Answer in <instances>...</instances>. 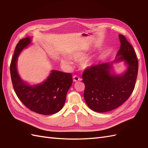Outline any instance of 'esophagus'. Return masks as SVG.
<instances>
[{"label":"esophagus","mask_w":148,"mask_h":148,"mask_svg":"<svg viewBox=\"0 0 148 148\" xmlns=\"http://www.w3.org/2000/svg\"><path fill=\"white\" fill-rule=\"evenodd\" d=\"M82 79L80 78L79 77H78L77 75H74L73 76V81L74 82H77L79 81H81Z\"/></svg>","instance_id":"1"}]
</instances>
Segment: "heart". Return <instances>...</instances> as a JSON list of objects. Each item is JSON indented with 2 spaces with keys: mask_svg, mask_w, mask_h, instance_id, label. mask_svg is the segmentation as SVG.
Returning a JSON list of instances; mask_svg holds the SVG:
<instances>
[{
  "mask_svg": "<svg viewBox=\"0 0 148 148\" xmlns=\"http://www.w3.org/2000/svg\"><path fill=\"white\" fill-rule=\"evenodd\" d=\"M85 53L82 52H77V53H75L73 56V58L75 59V60H78V59H82L83 58H84L85 56ZM63 62L65 63V64H69L71 62L69 60L67 59H63ZM90 65V59H84L81 62V66L82 67H88Z\"/></svg>",
  "mask_w": 148,
  "mask_h": 148,
  "instance_id": "1",
  "label": "heart"
}]
</instances>
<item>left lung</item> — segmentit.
I'll list each match as a JSON object with an SVG mask.
<instances>
[{"mask_svg":"<svg viewBox=\"0 0 148 148\" xmlns=\"http://www.w3.org/2000/svg\"><path fill=\"white\" fill-rule=\"evenodd\" d=\"M115 62L124 60L127 69L123 75L111 73L112 63L87 67L83 72L84 99L90 109L98 112L113 110L122 105L133 91L138 73V60L134 48L122 34Z\"/></svg>","mask_w":148,"mask_h":148,"instance_id":"8db88e82","label":"left lung"}]
</instances>
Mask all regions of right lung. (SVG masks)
<instances>
[{
	"label": "right lung",
	"mask_w": 148,
	"mask_h": 148,
	"mask_svg": "<svg viewBox=\"0 0 148 148\" xmlns=\"http://www.w3.org/2000/svg\"><path fill=\"white\" fill-rule=\"evenodd\" d=\"M31 43V37L21 39L11 60L10 71L13 88L18 99L30 110L43 115L59 112L65 103L68 90L73 84L71 73L52 71L46 81L31 86L22 81L17 71V57Z\"/></svg>",
	"instance_id": "1"
}]
</instances>
